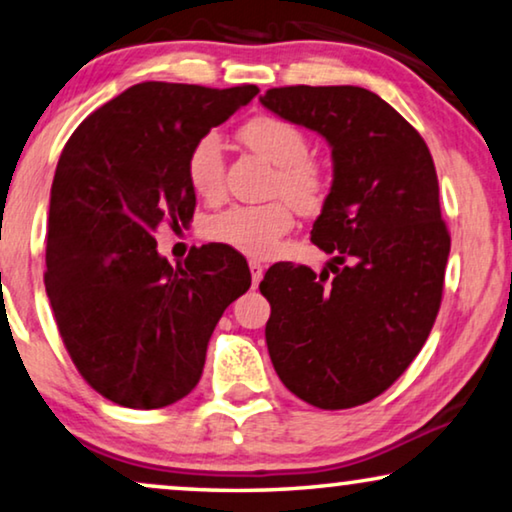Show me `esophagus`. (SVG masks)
<instances>
[{
    "label": "esophagus",
    "instance_id": "obj_1",
    "mask_svg": "<svg viewBox=\"0 0 512 512\" xmlns=\"http://www.w3.org/2000/svg\"><path fill=\"white\" fill-rule=\"evenodd\" d=\"M249 270H251V284L254 286H258L261 284V279H263V265L258 263V261H249Z\"/></svg>",
    "mask_w": 512,
    "mask_h": 512
}]
</instances>
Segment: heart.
I'll return each mask as SVG.
<instances>
[{
  "instance_id": "b5f03b06",
  "label": "heart",
  "mask_w": 512,
  "mask_h": 512,
  "mask_svg": "<svg viewBox=\"0 0 512 512\" xmlns=\"http://www.w3.org/2000/svg\"><path fill=\"white\" fill-rule=\"evenodd\" d=\"M244 145L277 166L274 194L286 196L302 210H311L323 201L325 177L314 161H309V140L295 124L281 117H256L240 131ZM187 180L198 198L219 201L226 189L224 140L217 131H207L191 145L187 154ZM279 201L263 205H233L214 214L207 224V238L226 244L254 258H268L279 240L293 228L291 203Z\"/></svg>"
}]
</instances>
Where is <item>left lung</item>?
Returning a JSON list of instances; mask_svg holds the SVG:
<instances>
[{
	"instance_id": "1",
	"label": "left lung",
	"mask_w": 512,
	"mask_h": 512,
	"mask_svg": "<svg viewBox=\"0 0 512 512\" xmlns=\"http://www.w3.org/2000/svg\"><path fill=\"white\" fill-rule=\"evenodd\" d=\"M261 103L332 147V187L311 228L332 258L318 277L293 263L265 272L270 360L295 397L351 409L404 374L439 314L450 235L432 154L365 87H274Z\"/></svg>"
}]
</instances>
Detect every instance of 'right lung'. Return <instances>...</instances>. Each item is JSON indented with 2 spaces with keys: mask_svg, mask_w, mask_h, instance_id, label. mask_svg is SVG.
Masks as SVG:
<instances>
[{
  "mask_svg": "<svg viewBox=\"0 0 512 512\" xmlns=\"http://www.w3.org/2000/svg\"><path fill=\"white\" fill-rule=\"evenodd\" d=\"M258 94L256 85L140 83L87 117L64 145L50 189L46 293L83 379L110 402L161 409L203 374L224 309L249 291L226 244L159 256L161 221L189 224L191 145Z\"/></svg>",
  "mask_w": 512,
  "mask_h": 512,
  "instance_id": "1",
  "label": "right lung"
}]
</instances>
